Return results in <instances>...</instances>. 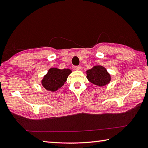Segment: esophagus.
<instances>
[{
	"mask_svg": "<svg viewBox=\"0 0 148 148\" xmlns=\"http://www.w3.org/2000/svg\"><path fill=\"white\" fill-rule=\"evenodd\" d=\"M75 68H76V69L77 71H80L81 69V65H78V66H76L75 67Z\"/></svg>",
	"mask_w": 148,
	"mask_h": 148,
	"instance_id": "1",
	"label": "esophagus"
}]
</instances>
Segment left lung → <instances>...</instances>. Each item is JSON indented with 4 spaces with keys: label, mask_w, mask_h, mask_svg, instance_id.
<instances>
[{
    "label": "left lung",
    "mask_w": 148,
    "mask_h": 148,
    "mask_svg": "<svg viewBox=\"0 0 148 148\" xmlns=\"http://www.w3.org/2000/svg\"><path fill=\"white\" fill-rule=\"evenodd\" d=\"M86 77L90 82L99 86H106L111 80V75L101 65H95L86 71Z\"/></svg>",
    "instance_id": "left-lung-1"
}]
</instances>
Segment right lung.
<instances>
[{
  "label": "right lung",
  "mask_w": 148,
  "mask_h": 148,
  "mask_svg": "<svg viewBox=\"0 0 148 148\" xmlns=\"http://www.w3.org/2000/svg\"><path fill=\"white\" fill-rule=\"evenodd\" d=\"M71 72V70L69 69L51 68L42 79V85L47 90L56 92L64 85Z\"/></svg>",
  "instance_id": "obj_1"
}]
</instances>
